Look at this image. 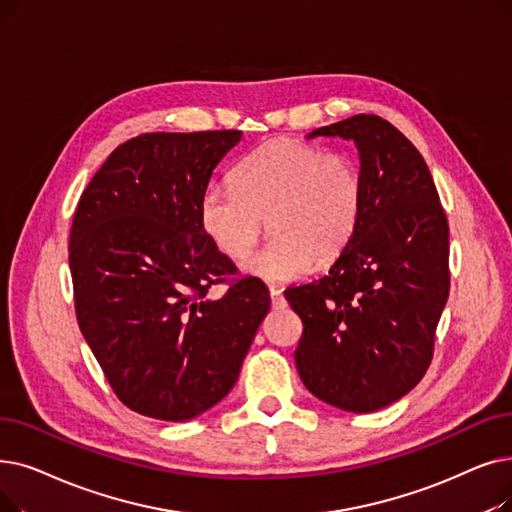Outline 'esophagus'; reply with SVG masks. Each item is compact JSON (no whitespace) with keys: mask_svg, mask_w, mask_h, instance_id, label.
Returning <instances> with one entry per match:
<instances>
[{"mask_svg":"<svg viewBox=\"0 0 512 512\" xmlns=\"http://www.w3.org/2000/svg\"><path fill=\"white\" fill-rule=\"evenodd\" d=\"M270 297H272V305H274V307H282V305H284V297H282L280 288L270 286Z\"/></svg>","mask_w":512,"mask_h":512,"instance_id":"obj_1","label":"esophagus"}]
</instances>
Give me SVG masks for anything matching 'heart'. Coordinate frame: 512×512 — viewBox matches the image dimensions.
Here are the masks:
<instances>
[{"instance_id":"1","label":"heart","mask_w":512,"mask_h":512,"mask_svg":"<svg viewBox=\"0 0 512 512\" xmlns=\"http://www.w3.org/2000/svg\"><path fill=\"white\" fill-rule=\"evenodd\" d=\"M364 207L362 167L349 152L280 138L247 154L232 171V186L203 190L198 221L221 255L240 261L268 219L272 238L244 270L265 282H293L349 247Z\"/></svg>"}]
</instances>
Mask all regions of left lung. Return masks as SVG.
I'll return each instance as SVG.
<instances>
[{
	"mask_svg": "<svg viewBox=\"0 0 512 512\" xmlns=\"http://www.w3.org/2000/svg\"><path fill=\"white\" fill-rule=\"evenodd\" d=\"M353 140L366 184L362 224L330 272L286 288L303 322V385L347 412L381 410L412 391L435 351L450 293L448 217L414 144L379 115L309 133Z\"/></svg>",
	"mask_w": 512,
	"mask_h": 512,
	"instance_id": "obj_1",
	"label": "left lung"
}]
</instances>
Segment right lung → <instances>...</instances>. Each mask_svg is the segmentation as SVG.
<instances>
[{
  "label": "right lung",
  "instance_id": "right-lung-1",
  "mask_svg": "<svg viewBox=\"0 0 512 512\" xmlns=\"http://www.w3.org/2000/svg\"><path fill=\"white\" fill-rule=\"evenodd\" d=\"M242 131L142 133L83 190L69 265L79 328L110 389L138 414L190 420L234 387L270 309L198 221L215 165ZM227 293L209 300L211 285Z\"/></svg>",
  "mask_w": 512,
  "mask_h": 512
}]
</instances>
